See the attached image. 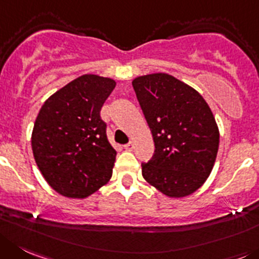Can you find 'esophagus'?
Segmentation results:
<instances>
[{
	"label": "esophagus",
	"mask_w": 259,
	"mask_h": 259,
	"mask_svg": "<svg viewBox=\"0 0 259 259\" xmlns=\"http://www.w3.org/2000/svg\"><path fill=\"white\" fill-rule=\"evenodd\" d=\"M124 148L126 149V151H133V148H134V143H133V142H129L127 144H125Z\"/></svg>",
	"instance_id": "esophagus-1"
}]
</instances>
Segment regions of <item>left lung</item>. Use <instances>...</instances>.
<instances>
[{
    "mask_svg": "<svg viewBox=\"0 0 259 259\" xmlns=\"http://www.w3.org/2000/svg\"><path fill=\"white\" fill-rule=\"evenodd\" d=\"M151 129L154 154L142 163L144 180L168 198H184L199 189L214 166L220 132L202 96L165 72L132 81Z\"/></svg>",
    "mask_w": 259,
    "mask_h": 259,
    "instance_id": "obj_1",
    "label": "left lung"
}]
</instances>
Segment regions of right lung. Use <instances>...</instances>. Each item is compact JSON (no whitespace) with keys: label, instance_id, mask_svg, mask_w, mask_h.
<instances>
[{"label":"right lung","instance_id":"obj_1","mask_svg":"<svg viewBox=\"0 0 259 259\" xmlns=\"http://www.w3.org/2000/svg\"><path fill=\"white\" fill-rule=\"evenodd\" d=\"M116 81L85 74L43 103L31 133V149L55 192L84 199L110 181L116 151L100 112Z\"/></svg>","mask_w":259,"mask_h":259}]
</instances>
